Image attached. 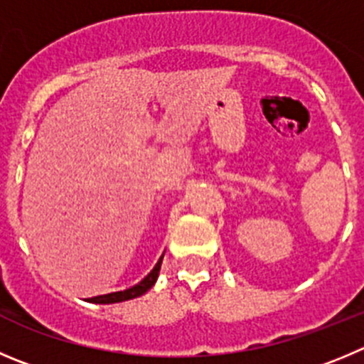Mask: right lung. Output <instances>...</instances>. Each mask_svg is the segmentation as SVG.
Wrapping results in <instances>:
<instances>
[{
    "instance_id": "right-lung-1",
    "label": "right lung",
    "mask_w": 364,
    "mask_h": 364,
    "mask_svg": "<svg viewBox=\"0 0 364 364\" xmlns=\"http://www.w3.org/2000/svg\"><path fill=\"white\" fill-rule=\"evenodd\" d=\"M161 259H163V257H161ZM161 259L158 260V264L154 266V269H152L151 273H149L147 277H145L144 280L140 282V284H136L134 287H131V289L118 291V293L102 294V296L91 298L90 301H93V304H117V301H125V300H131V298L141 296V294L147 293L152 285H154L156 278H158V273H159V267H161Z\"/></svg>"
}]
</instances>
